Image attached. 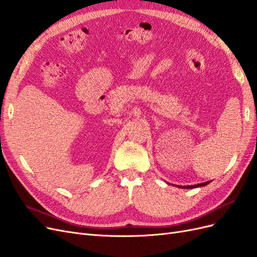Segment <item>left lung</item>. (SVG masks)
Returning <instances> with one entry per match:
<instances>
[{
	"label": "left lung",
	"mask_w": 257,
	"mask_h": 257,
	"mask_svg": "<svg viewBox=\"0 0 257 257\" xmlns=\"http://www.w3.org/2000/svg\"><path fill=\"white\" fill-rule=\"evenodd\" d=\"M210 181H207V182H203V183H199V184H195V185H186V186H183V185H179L178 188H181V189H194V188H197V186H205L207 184H209Z\"/></svg>",
	"instance_id": "obj_1"
}]
</instances>
